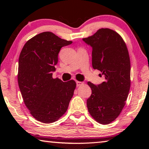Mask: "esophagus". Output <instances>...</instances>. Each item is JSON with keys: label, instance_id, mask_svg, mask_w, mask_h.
<instances>
[{"label": "esophagus", "instance_id": "obj_1", "mask_svg": "<svg viewBox=\"0 0 149 149\" xmlns=\"http://www.w3.org/2000/svg\"><path fill=\"white\" fill-rule=\"evenodd\" d=\"M76 84H77V86H80V85H81L84 84V83L81 82V81H76Z\"/></svg>", "mask_w": 149, "mask_h": 149}]
</instances>
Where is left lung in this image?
<instances>
[{
	"label": "left lung",
	"instance_id": "left-lung-1",
	"mask_svg": "<svg viewBox=\"0 0 149 149\" xmlns=\"http://www.w3.org/2000/svg\"><path fill=\"white\" fill-rule=\"evenodd\" d=\"M83 40L93 48L92 65L105 79L95 85L89 81L91 95L87 100L90 115L98 123L108 124L119 116L131 85L129 52L122 37L108 28L99 29Z\"/></svg>",
	"mask_w": 149,
	"mask_h": 149
}]
</instances>
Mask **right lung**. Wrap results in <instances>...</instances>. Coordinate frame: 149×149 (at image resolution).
I'll return each mask as SVG.
<instances>
[{
    "label": "right lung",
    "mask_w": 149,
    "mask_h": 149,
    "mask_svg": "<svg viewBox=\"0 0 149 149\" xmlns=\"http://www.w3.org/2000/svg\"><path fill=\"white\" fill-rule=\"evenodd\" d=\"M72 43V41L45 31L28 40L20 52L19 88L30 114L39 122H56L68 108L76 83L54 79L52 72L56 70L60 49Z\"/></svg>",
    "instance_id": "obj_1"
}]
</instances>
